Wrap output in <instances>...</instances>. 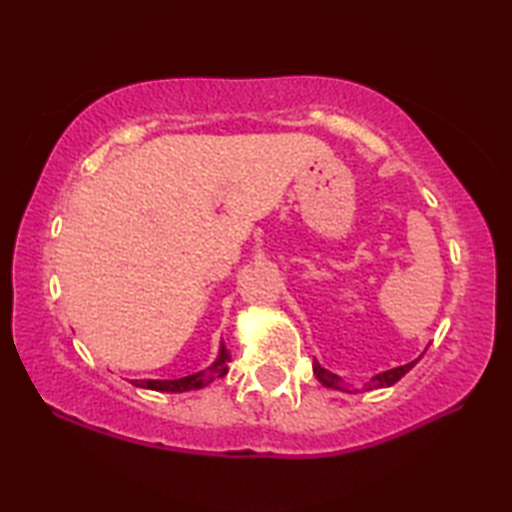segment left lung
I'll list each match as a JSON object with an SVG mask.
<instances>
[{
    "label": "left lung",
    "mask_w": 512,
    "mask_h": 512,
    "mask_svg": "<svg viewBox=\"0 0 512 512\" xmlns=\"http://www.w3.org/2000/svg\"><path fill=\"white\" fill-rule=\"evenodd\" d=\"M415 363H418V359L415 361H411V363H406V366H400V368H393V370H386V372H381V375H375L370 379V384H366L363 386V391H372V388H384V386H393L395 381H400L406 372H409ZM314 372H316V377L323 381L325 386H329V388H339V391H345L343 386H339L341 384V379L336 377V375H332V372H327L325 368H320V363L314 359ZM350 393V391H348Z\"/></svg>",
    "instance_id": "8db88e82"
}]
</instances>
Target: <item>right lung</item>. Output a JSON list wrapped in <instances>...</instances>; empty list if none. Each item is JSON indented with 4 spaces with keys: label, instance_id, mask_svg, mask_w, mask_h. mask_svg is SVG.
I'll use <instances>...</instances> for the list:
<instances>
[{
    "label": "right lung",
    "instance_id": "obj_1",
    "mask_svg": "<svg viewBox=\"0 0 512 512\" xmlns=\"http://www.w3.org/2000/svg\"><path fill=\"white\" fill-rule=\"evenodd\" d=\"M228 361L230 354L225 352V348H221L219 359H216L210 368L196 372V375L189 377H180V379H137L133 381L135 386L140 388H151V391H164V393H185V391H196V388H203L210 384L214 377H223L228 372Z\"/></svg>",
    "mask_w": 512,
    "mask_h": 512
}]
</instances>
